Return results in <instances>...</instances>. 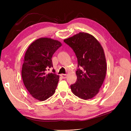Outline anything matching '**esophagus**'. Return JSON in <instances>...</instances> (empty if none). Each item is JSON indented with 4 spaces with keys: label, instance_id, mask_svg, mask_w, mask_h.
Returning <instances> with one entry per match:
<instances>
[{
    "label": "esophagus",
    "instance_id": "esophagus-1",
    "mask_svg": "<svg viewBox=\"0 0 131 131\" xmlns=\"http://www.w3.org/2000/svg\"><path fill=\"white\" fill-rule=\"evenodd\" d=\"M61 77L63 78V79H66L67 78V74H61Z\"/></svg>",
    "mask_w": 131,
    "mask_h": 131
}]
</instances>
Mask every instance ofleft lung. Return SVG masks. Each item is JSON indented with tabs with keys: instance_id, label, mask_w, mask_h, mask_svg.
I'll return each instance as SVG.
<instances>
[{
	"instance_id": "left-lung-1",
	"label": "left lung",
	"mask_w": 131,
	"mask_h": 131,
	"mask_svg": "<svg viewBox=\"0 0 131 131\" xmlns=\"http://www.w3.org/2000/svg\"><path fill=\"white\" fill-rule=\"evenodd\" d=\"M73 49L78 59L77 80L70 85L75 96L87 100L94 97L100 91L106 72L104 50L93 35L80 32L64 39Z\"/></svg>"
}]
</instances>
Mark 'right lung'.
<instances>
[{
	"label": "right lung",
	"mask_w": 131,
	"mask_h": 131,
	"mask_svg": "<svg viewBox=\"0 0 131 131\" xmlns=\"http://www.w3.org/2000/svg\"><path fill=\"white\" fill-rule=\"evenodd\" d=\"M62 43L48 38L33 42L27 50L22 68V78L26 88L33 98L45 101L54 93L59 81L53 67L52 57Z\"/></svg>",
	"instance_id": "obj_1"
}]
</instances>
